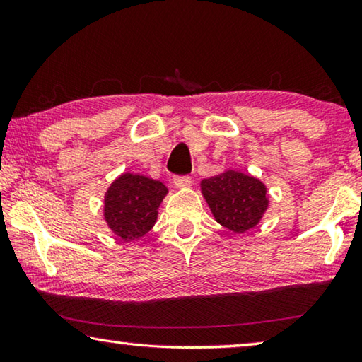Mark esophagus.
I'll return each instance as SVG.
<instances>
[{
	"label": "esophagus",
	"mask_w": 362,
	"mask_h": 362,
	"mask_svg": "<svg viewBox=\"0 0 362 362\" xmlns=\"http://www.w3.org/2000/svg\"><path fill=\"white\" fill-rule=\"evenodd\" d=\"M192 182H193L192 177H188V175H177V177H174V185L177 188H182V189L192 187Z\"/></svg>",
	"instance_id": "esophagus-1"
}]
</instances>
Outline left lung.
I'll list each match as a JSON object with an SVG mask.
<instances>
[{
  "label": "left lung",
  "instance_id": "obj_1",
  "mask_svg": "<svg viewBox=\"0 0 362 362\" xmlns=\"http://www.w3.org/2000/svg\"><path fill=\"white\" fill-rule=\"evenodd\" d=\"M199 187L216 222L240 235L259 225L269 206L265 183L243 170L225 169Z\"/></svg>",
  "mask_w": 362,
  "mask_h": 362
}]
</instances>
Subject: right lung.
<instances>
[{
    "label": "right lung",
    "instance_id": "add662e5",
    "mask_svg": "<svg viewBox=\"0 0 362 362\" xmlns=\"http://www.w3.org/2000/svg\"><path fill=\"white\" fill-rule=\"evenodd\" d=\"M168 193L163 182L127 170L107 188L103 220L122 241L140 240L155 226L158 209Z\"/></svg>",
    "mask_w": 362,
    "mask_h": 362
}]
</instances>
